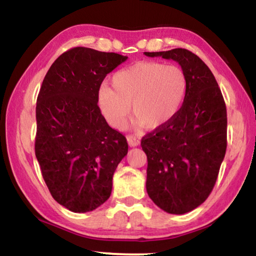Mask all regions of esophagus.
Wrapping results in <instances>:
<instances>
[{
	"label": "esophagus",
	"instance_id": "34e87169",
	"mask_svg": "<svg viewBox=\"0 0 256 256\" xmlns=\"http://www.w3.org/2000/svg\"><path fill=\"white\" fill-rule=\"evenodd\" d=\"M128 145L131 146V147H136V146H139L140 145V142H139V139L136 138V136H128Z\"/></svg>",
	"mask_w": 256,
	"mask_h": 256
}]
</instances>
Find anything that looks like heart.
<instances>
[{
  "instance_id": "b5f03b06",
  "label": "heart",
  "mask_w": 256,
  "mask_h": 256,
  "mask_svg": "<svg viewBox=\"0 0 256 256\" xmlns=\"http://www.w3.org/2000/svg\"><path fill=\"white\" fill-rule=\"evenodd\" d=\"M112 88L103 84L98 106L111 126L120 128L130 114L134 124L156 130L178 116L188 94L189 81L181 67L156 61H142L117 72Z\"/></svg>"
}]
</instances>
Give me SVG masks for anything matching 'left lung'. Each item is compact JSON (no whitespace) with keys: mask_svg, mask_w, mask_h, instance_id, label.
<instances>
[{"mask_svg":"<svg viewBox=\"0 0 256 256\" xmlns=\"http://www.w3.org/2000/svg\"><path fill=\"white\" fill-rule=\"evenodd\" d=\"M174 60L186 74L188 94L174 120L142 139L150 198L172 214L192 211L210 195L228 146L224 97L206 64L186 48L145 52Z\"/></svg>","mask_w":256,"mask_h":256,"instance_id":"obj_1","label":"left lung"}]
</instances>
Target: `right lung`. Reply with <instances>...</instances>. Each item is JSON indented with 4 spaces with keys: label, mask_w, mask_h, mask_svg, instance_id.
Masks as SVG:
<instances>
[{
    "label": "right lung",
    "mask_w": 256,
    "mask_h": 256,
    "mask_svg": "<svg viewBox=\"0 0 256 256\" xmlns=\"http://www.w3.org/2000/svg\"><path fill=\"white\" fill-rule=\"evenodd\" d=\"M126 59L70 48L52 64L38 94L36 158L52 197L72 212L92 211L109 198L114 172L128 154L126 138L108 125L97 104L103 80Z\"/></svg>",
    "instance_id": "1"
}]
</instances>
